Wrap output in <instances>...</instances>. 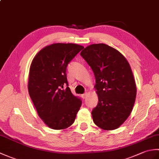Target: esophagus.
I'll return each mask as SVG.
<instances>
[{
    "mask_svg": "<svg viewBox=\"0 0 159 159\" xmlns=\"http://www.w3.org/2000/svg\"><path fill=\"white\" fill-rule=\"evenodd\" d=\"M87 96V92H85V93H83V94H82V95H81V97L83 98V99H85V98H86V96Z\"/></svg>",
    "mask_w": 159,
    "mask_h": 159,
    "instance_id": "obj_1",
    "label": "esophagus"
}]
</instances>
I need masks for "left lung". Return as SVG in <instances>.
<instances>
[{"mask_svg":"<svg viewBox=\"0 0 159 159\" xmlns=\"http://www.w3.org/2000/svg\"><path fill=\"white\" fill-rule=\"evenodd\" d=\"M80 55L92 69L98 96L92 110L93 122L105 130L119 128L130 116L135 102L137 87L126 59L104 43L87 46Z\"/></svg>","mask_w":159,"mask_h":159,"instance_id":"left-lung-1","label":"left lung"}]
</instances>
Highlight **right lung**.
I'll use <instances>...</instances> for the list:
<instances>
[{
    "label": "right lung",
    "instance_id": "obj_1",
    "mask_svg": "<svg viewBox=\"0 0 159 159\" xmlns=\"http://www.w3.org/2000/svg\"><path fill=\"white\" fill-rule=\"evenodd\" d=\"M83 48L76 43H53L42 48L32 61L29 96L39 117L52 129L70 126L81 106V100L73 95L68 87L66 68Z\"/></svg>",
    "mask_w": 159,
    "mask_h": 159
}]
</instances>
